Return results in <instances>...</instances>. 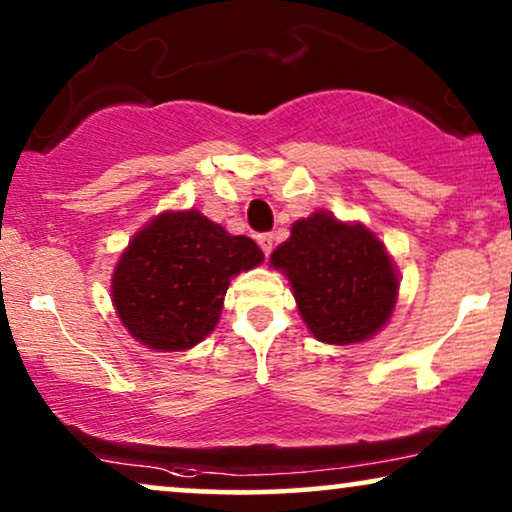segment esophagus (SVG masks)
<instances>
[{"instance_id": "34e87169", "label": "esophagus", "mask_w": 512, "mask_h": 512, "mask_svg": "<svg viewBox=\"0 0 512 512\" xmlns=\"http://www.w3.org/2000/svg\"><path fill=\"white\" fill-rule=\"evenodd\" d=\"M256 240H258V247L263 249V254H265V256H270L272 247H275V237H272L270 233H263V235H258Z\"/></svg>"}]
</instances>
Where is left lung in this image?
Masks as SVG:
<instances>
[{"mask_svg":"<svg viewBox=\"0 0 512 512\" xmlns=\"http://www.w3.org/2000/svg\"><path fill=\"white\" fill-rule=\"evenodd\" d=\"M270 265L289 279L307 331L326 345L366 342L394 314L401 286L394 258L361 221L331 212L298 219Z\"/></svg>","mask_w":512,"mask_h":512,"instance_id":"left-lung-1","label":"left lung"}]
</instances>
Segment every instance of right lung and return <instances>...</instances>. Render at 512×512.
Wrapping results in <instances>:
<instances>
[{"label":"right lung","mask_w":512,"mask_h":512,"mask_svg":"<svg viewBox=\"0 0 512 512\" xmlns=\"http://www.w3.org/2000/svg\"><path fill=\"white\" fill-rule=\"evenodd\" d=\"M251 237L198 209H165L135 233L111 275V303L139 345L184 352L219 324L230 279L263 263Z\"/></svg>","instance_id":"obj_1"}]
</instances>
